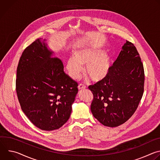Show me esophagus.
Returning <instances> with one entry per match:
<instances>
[{"instance_id": "1", "label": "esophagus", "mask_w": 160, "mask_h": 160, "mask_svg": "<svg viewBox=\"0 0 160 160\" xmlns=\"http://www.w3.org/2000/svg\"><path fill=\"white\" fill-rule=\"evenodd\" d=\"M78 88L79 90H82V89L85 88V86H84V85H82V84H80V85H78Z\"/></svg>"}]
</instances>
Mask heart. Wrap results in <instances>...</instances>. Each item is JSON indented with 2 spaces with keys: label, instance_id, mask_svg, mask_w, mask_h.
I'll use <instances>...</instances> for the list:
<instances>
[{
  "label": "heart",
  "instance_id": "heart-1",
  "mask_svg": "<svg viewBox=\"0 0 160 160\" xmlns=\"http://www.w3.org/2000/svg\"><path fill=\"white\" fill-rule=\"evenodd\" d=\"M111 57L108 54L92 49L83 48L75 51L73 58L66 60V68L68 75L73 80L79 78L85 66L84 72L94 82L103 81L109 75Z\"/></svg>",
  "mask_w": 160,
  "mask_h": 160
}]
</instances>
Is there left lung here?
<instances>
[{"label": "left lung", "instance_id": "left-lung-1", "mask_svg": "<svg viewBox=\"0 0 160 160\" xmlns=\"http://www.w3.org/2000/svg\"><path fill=\"white\" fill-rule=\"evenodd\" d=\"M144 85V71L139 54L127 40L108 77L88 87L94 96L90 106L93 116L106 127L124 123L138 108Z\"/></svg>", "mask_w": 160, "mask_h": 160}]
</instances>
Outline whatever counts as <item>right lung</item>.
I'll list each match as a JSON object with an SVG mask.
<instances>
[{
  "mask_svg": "<svg viewBox=\"0 0 160 160\" xmlns=\"http://www.w3.org/2000/svg\"><path fill=\"white\" fill-rule=\"evenodd\" d=\"M45 40L38 38L19 59L16 89L21 109L37 127L51 131L69 119L78 93V83L64 72Z\"/></svg>",
  "mask_w": 160,
  "mask_h": 160,
  "instance_id": "obj_1",
  "label": "right lung"
}]
</instances>
